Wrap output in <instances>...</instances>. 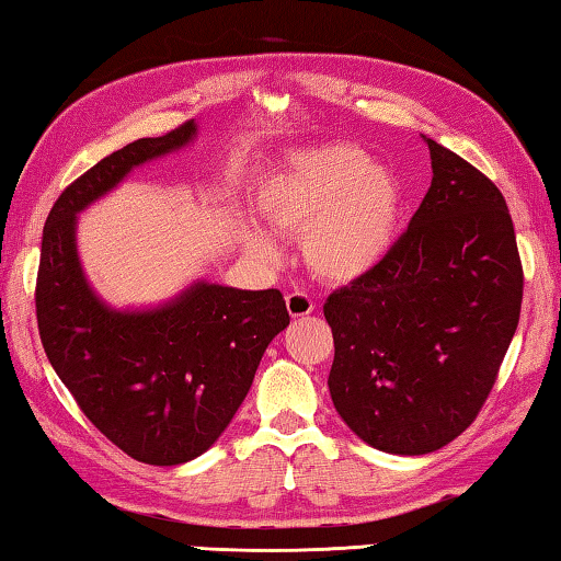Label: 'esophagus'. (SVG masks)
Masks as SVG:
<instances>
[{
  "mask_svg": "<svg viewBox=\"0 0 561 561\" xmlns=\"http://www.w3.org/2000/svg\"><path fill=\"white\" fill-rule=\"evenodd\" d=\"M286 306H288L290 318H306L312 310H316V302H312V298L308 296V293H300V290L290 293V296L286 298Z\"/></svg>",
  "mask_w": 561,
  "mask_h": 561,
  "instance_id": "1",
  "label": "esophagus"
}]
</instances>
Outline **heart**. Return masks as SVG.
Masks as SVG:
<instances>
[{"instance_id":"1","label":"heart","mask_w":561,"mask_h":561,"mask_svg":"<svg viewBox=\"0 0 561 561\" xmlns=\"http://www.w3.org/2000/svg\"><path fill=\"white\" fill-rule=\"evenodd\" d=\"M259 209L273 233L302 236V255L318 278L342 286L365 278L394 249L404 190L365 150L328 142L283 157L263 184ZM243 243L259 261L280 259L278 245L259 229L245 231Z\"/></svg>"}]
</instances>
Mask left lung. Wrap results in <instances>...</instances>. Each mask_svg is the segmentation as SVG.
Returning a JSON list of instances; mask_svg holds the SVG:
<instances>
[{"label":"left lung","instance_id":"8db88e82","mask_svg":"<svg viewBox=\"0 0 561 561\" xmlns=\"http://www.w3.org/2000/svg\"><path fill=\"white\" fill-rule=\"evenodd\" d=\"M431 180L409 229L375 271L332 293L330 397L385 454L424 456L473 424L513 342L523 263L505 196L424 137Z\"/></svg>","mask_w":561,"mask_h":561}]
</instances>
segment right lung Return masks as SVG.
Returning a JSON list of instances; mask_svg holds the SVG:
<instances>
[{"label": "right lung", "mask_w": 561, "mask_h": 561, "mask_svg": "<svg viewBox=\"0 0 561 561\" xmlns=\"http://www.w3.org/2000/svg\"><path fill=\"white\" fill-rule=\"evenodd\" d=\"M196 137L190 121L103 157L68 184L48 211L36 278L46 357L91 424L127 456L180 466L229 426L271 340L288 328L280 290L196 280L150 310H115L88 286L76 221L135 167Z\"/></svg>", "instance_id": "add662e5"}]
</instances>
